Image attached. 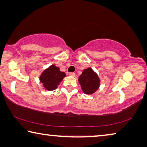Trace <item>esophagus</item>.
<instances>
[{
    "label": "esophagus",
    "mask_w": 147,
    "mask_h": 147,
    "mask_svg": "<svg viewBox=\"0 0 147 147\" xmlns=\"http://www.w3.org/2000/svg\"><path fill=\"white\" fill-rule=\"evenodd\" d=\"M69 75L71 76H75V74H74V73H69Z\"/></svg>",
    "instance_id": "obj_1"
}]
</instances>
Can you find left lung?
Masks as SVG:
<instances>
[{"instance_id": "1", "label": "left lung", "mask_w": 147, "mask_h": 147, "mask_svg": "<svg viewBox=\"0 0 147 147\" xmlns=\"http://www.w3.org/2000/svg\"><path fill=\"white\" fill-rule=\"evenodd\" d=\"M78 82L85 94H92L98 89L100 85V80L97 73L89 67L84 69L78 78Z\"/></svg>"}]
</instances>
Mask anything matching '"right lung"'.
<instances>
[{"label":"right lung","mask_w":147,"mask_h":147,"mask_svg":"<svg viewBox=\"0 0 147 147\" xmlns=\"http://www.w3.org/2000/svg\"><path fill=\"white\" fill-rule=\"evenodd\" d=\"M65 76L64 72L60 71L58 67L52 65L42 72L40 76V81L45 89L51 91L57 89Z\"/></svg>","instance_id":"add662e5"}]
</instances>
